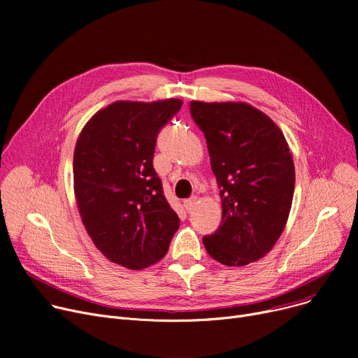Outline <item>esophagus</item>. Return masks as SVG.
Here are the masks:
<instances>
[{
    "label": "esophagus",
    "instance_id": "34e87169",
    "mask_svg": "<svg viewBox=\"0 0 358 358\" xmlns=\"http://www.w3.org/2000/svg\"><path fill=\"white\" fill-rule=\"evenodd\" d=\"M197 203V197H190V199H185L184 200V208L187 212H192L194 209V206Z\"/></svg>",
    "mask_w": 358,
    "mask_h": 358
}]
</instances>
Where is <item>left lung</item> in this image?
I'll return each instance as SVG.
<instances>
[{"instance_id": "8db88e82", "label": "left lung", "mask_w": 358, "mask_h": 358, "mask_svg": "<svg viewBox=\"0 0 358 358\" xmlns=\"http://www.w3.org/2000/svg\"><path fill=\"white\" fill-rule=\"evenodd\" d=\"M190 115L208 143L222 199L217 231L206 251L242 267L271 251L285 231L294 193V164L285 135L247 103L192 101Z\"/></svg>"}]
</instances>
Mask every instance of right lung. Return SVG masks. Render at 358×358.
<instances>
[{"instance_id": "1", "label": "right lung", "mask_w": 358, "mask_h": 358, "mask_svg": "<svg viewBox=\"0 0 358 358\" xmlns=\"http://www.w3.org/2000/svg\"><path fill=\"white\" fill-rule=\"evenodd\" d=\"M178 99L116 101L84 126L73 152V192L84 227L103 255L130 270L155 264L180 227L154 169L161 129Z\"/></svg>"}]
</instances>
